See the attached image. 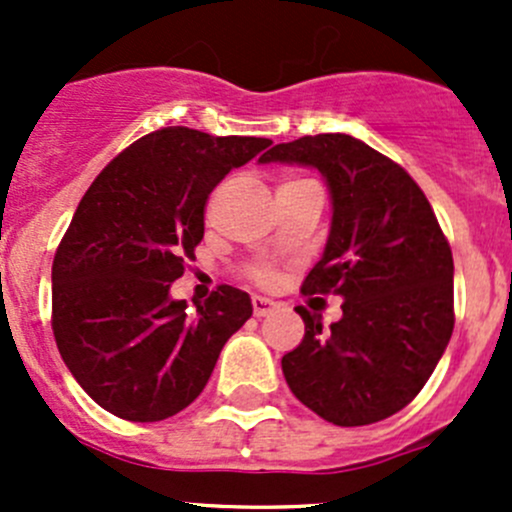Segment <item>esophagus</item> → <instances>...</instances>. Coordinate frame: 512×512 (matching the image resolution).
Segmentation results:
<instances>
[{"label":"esophagus","mask_w":512,"mask_h":512,"mask_svg":"<svg viewBox=\"0 0 512 512\" xmlns=\"http://www.w3.org/2000/svg\"><path fill=\"white\" fill-rule=\"evenodd\" d=\"M277 302H272V299L267 297H252V312H255V317H267V314L275 312Z\"/></svg>","instance_id":"34e87169"}]
</instances>
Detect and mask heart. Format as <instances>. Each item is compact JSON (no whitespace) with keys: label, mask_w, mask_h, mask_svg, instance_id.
Wrapping results in <instances>:
<instances>
[{"label":"heart","mask_w":512,"mask_h":512,"mask_svg":"<svg viewBox=\"0 0 512 512\" xmlns=\"http://www.w3.org/2000/svg\"><path fill=\"white\" fill-rule=\"evenodd\" d=\"M304 183H312V180L292 178V175H289V178H282L280 183H277V195L287 193V190H292V188H299V185H304ZM247 277L255 282H260V285H267V282H272V270L267 265H250L247 267Z\"/></svg>","instance_id":"obj_1"}]
</instances>
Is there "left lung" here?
I'll use <instances>...</instances> for the list:
<instances>
[{
  "label": "left lung",
  "instance_id": "obj_1",
  "mask_svg": "<svg viewBox=\"0 0 512 512\" xmlns=\"http://www.w3.org/2000/svg\"><path fill=\"white\" fill-rule=\"evenodd\" d=\"M314 165L332 190V230L302 294L344 297L282 356L292 394L334 426L384 421L416 399L453 334V255L431 203L396 160L347 133L277 143L260 163Z\"/></svg>",
  "mask_w": 512,
  "mask_h": 512
}]
</instances>
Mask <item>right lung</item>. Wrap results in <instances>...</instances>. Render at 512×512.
<instances>
[{
    "label": "right lung",
    "instance_id": "obj_1",
    "mask_svg": "<svg viewBox=\"0 0 512 512\" xmlns=\"http://www.w3.org/2000/svg\"><path fill=\"white\" fill-rule=\"evenodd\" d=\"M270 143L160 128L118 153L81 198L51 265V329L108 414L148 423L183 411L252 317L242 289L220 285L193 317L168 289L195 260L215 185Z\"/></svg>",
    "mask_w": 512,
    "mask_h": 512
}]
</instances>
